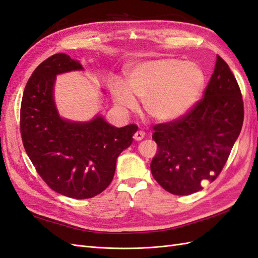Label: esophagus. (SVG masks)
<instances>
[{"label": "esophagus", "mask_w": 258, "mask_h": 258, "mask_svg": "<svg viewBox=\"0 0 258 258\" xmlns=\"http://www.w3.org/2000/svg\"><path fill=\"white\" fill-rule=\"evenodd\" d=\"M144 136H145V133L143 132V131H138V132L134 134V140L135 141H141V140L144 139Z\"/></svg>", "instance_id": "1"}]
</instances>
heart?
Segmentation results:
<instances>
[{
    "label": "heart",
    "instance_id": "b5f03b06",
    "mask_svg": "<svg viewBox=\"0 0 258 258\" xmlns=\"http://www.w3.org/2000/svg\"><path fill=\"white\" fill-rule=\"evenodd\" d=\"M129 91L115 82L112 95L123 108L138 106L134 94L144 101L147 114L158 122H172L187 114L199 102L206 84L201 65L175 57L151 59L136 65L127 76Z\"/></svg>",
    "mask_w": 258,
    "mask_h": 258
}]
</instances>
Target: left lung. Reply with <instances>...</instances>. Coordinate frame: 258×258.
Here are the masks:
<instances>
[{
  "mask_svg": "<svg viewBox=\"0 0 258 258\" xmlns=\"http://www.w3.org/2000/svg\"><path fill=\"white\" fill-rule=\"evenodd\" d=\"M244 103L236 79L217 55L215 69L197 102L183 117L153 126L158 151L153 177L174 195H189L221 174L240 133Z\"/></svg>",
  "mask_w": 258,
  "mask_h": 258,
  "instance_id": "8db88e82",
  "label": "left lung"
}]
</instances>
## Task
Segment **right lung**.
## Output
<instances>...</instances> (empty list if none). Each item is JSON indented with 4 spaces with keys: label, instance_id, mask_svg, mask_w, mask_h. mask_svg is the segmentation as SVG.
I'll list each match as a JSON object with an SVG mask.
<instances>
[{
    "label": "right lung",
    "instance_id": "add662e5",
    "mask_svg": "<svg viewBox=\"0 0 258 258\" xmlns=\"http://www.w3.org/2000/svg\"><path fill=\"white\" fill-rule=\"evenodd\" d=\"M82 69L64 53L43 61L27 81L20 113L22 142L37 174L56 193L78 200L94 197L111 184L117 157L138 131L135 124L117 128L101 116L87 123L58 116L56 74Z\"/></svg>",
    "mask_w": 258,
    "mask_h": 258
}]
</instances>
